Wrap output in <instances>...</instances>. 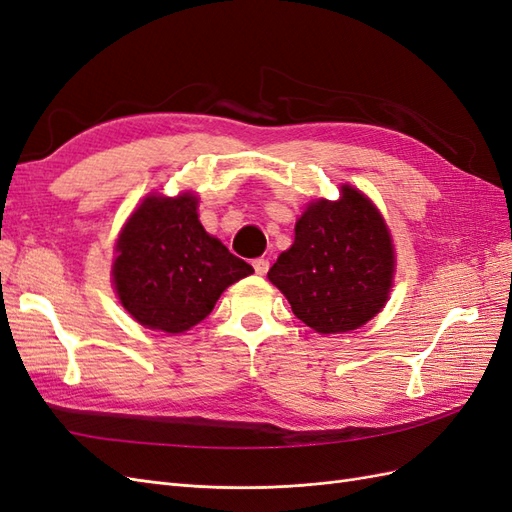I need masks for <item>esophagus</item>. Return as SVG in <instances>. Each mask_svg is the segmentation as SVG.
I'll return each mask as SVG.
<instances>
[{
    "label": "esophagus",
    "instance_id": "obj_1",
    "mask_svg": "<svg viewBox=\"0 0 512 512\" xmlns=\"http://www.w3.org/2000/svg\"><path fill=\"white\" fill-rule=\"evenodd\" d=\"M252 265H254V271H256L258 275H265V273L269 271V260H267V258H256V260L252 262Z\"/></svg>",
    "mask_w": 512,
    "mask_h": 512
}]
</instances>
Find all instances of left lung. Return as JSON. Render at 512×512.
I'll use <instances>...</instances> for the list:
<instances>
[{"mask_svg":"<svg viewBox=\"0 0 512 512\" xmlns=\"http://www.w3.org/2000/svg\"><path fill=\"white\" fill-rule=\"evenodd\" d=\"M393 245L382 215L344 185L337 203H312L294 228V243L267 277L292 314L318 333H346L374 318L393 284Z\"/></svg>","mask_w":512,"mask_h":512,"instance_id":"left-lung-1","label":"left lung"}]
</instances>
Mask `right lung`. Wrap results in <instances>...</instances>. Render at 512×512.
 I'll return each instance as SVG.
<instances>
[{
  "mask_svg": "<svg viewBox=\"0 0 512 512\" xmlns=\"http://www.w3.org/2000/svg\"><path fill=\"white\" fill-rule=\"evenodd\" d=\"M198 200L149 196L117 241L113 282L123 307L149 329L183 333L205 320L220 294L252 265L207 235Z\"/></svg>",
  "mask_w": 512,
  "mask_h": 512,
  "instance_id": "add662e5",
  "label": "right lung"
}]
</instances>
